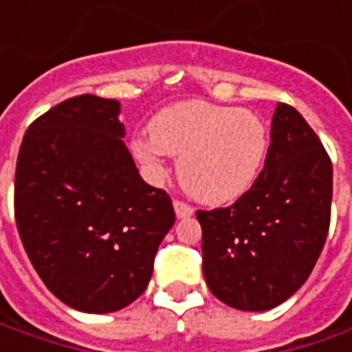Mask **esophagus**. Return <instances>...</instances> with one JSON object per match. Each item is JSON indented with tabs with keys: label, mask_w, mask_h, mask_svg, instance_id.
Wrapping results in <instances>:
<instances>
[{
	"label": "esophagus",
	"mask_w": 352,
	"mask_h": 352,
	"mask_svg": "<svg viewBox=\"0 0 352 352\" xmlns=\"http://www.w3.org/2000/svg\"><path fill=\"white\" fill-rule=\"evenodd\" d=\"M174 211H176V217H178V219H184V217L194 215V208H192V206H188L186 201H180V199H176V201H174Z\"/></svg>",
	"instance_id": "1"
}]
</instances>
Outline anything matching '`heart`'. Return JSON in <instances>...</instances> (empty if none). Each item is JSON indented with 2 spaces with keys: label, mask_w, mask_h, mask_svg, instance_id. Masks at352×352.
<instances>
[{
  "label": "heart",
  "mask_w": 352,
  "mask_h": 352,
  "mask_svg": "<svg viewBox=\"0 0 352 352\" xmlns=\"http://www.w3.org/2000/svg\"><path fill=\"white\" fill-rule=\"evenodd\" d=\"M131 148L153 180L166 174L170 156H180L184 190L204 204L221 206L256 182L268 153V129L247 109L190 100L160 109Z\"/></svg>",
  "instance_id": "1"
}]
</instances>
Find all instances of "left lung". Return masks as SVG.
<instances>
[{"instance_id":"left-lung-1","label":"left lung","mask_w":352,"mask_h":352,"mask_svg":"<svg viewBox=\"0 0 352 352\" xmlns=\"http://www.w3.org/2000/svg\"><path fill=\"white\" fill-rule=\"evenodd\" d=\"M333 166L292 105L278 103L263 172L229 208L197 211L204 276L241 311L272 309L304 286L331 221Z\"/></svg>"}]
</instances>
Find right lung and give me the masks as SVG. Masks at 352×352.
I'll list each match as a JSON object with an SVG mask.
<instances>
[{
  "instance_id": "right-lung-1",
  "label": "right lung",
  "mask_w": 352,
  "mask_h": 352,
  "mask_svg": "<svg viewBox=\"0 0 352 352\" xmlns=\"http://www.w3.org/2000/svg\"><path fill=\"white\" fill-rule=\"evenodd\" d=\"M121 105L91 94L27 129L15 168V221L36 274L60 302L111 314L141 296L174 225L164 190L127 151Z\"/></svg>"
}]
</instances>
